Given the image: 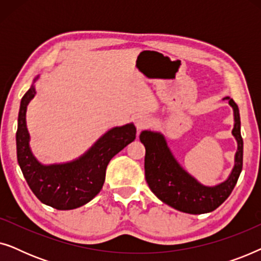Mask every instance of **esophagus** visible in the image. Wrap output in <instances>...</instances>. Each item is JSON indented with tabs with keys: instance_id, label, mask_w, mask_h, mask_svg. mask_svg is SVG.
I'll list each match as a JSON object with an SVG mask.
<instances>
[{
	"instance_id": "34e87169",
	"label": "esophagus",
	"mask_w": 261,
	"mask_h": 261,
	"mask_svg": "<svg viewBox=\"0 0 261 261\" xmlns=\"http://www.w3.org/2000/svg\"><path fill=\"white\" fill-rule=\"evenodd\" d=\"M134 123H135V127H137L138 132H140L148 127L149 119L147 115H145V114H139V115L134 116Z\"/></svg>"
}]
</instances>
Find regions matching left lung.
Instances as JSON below:
<instances>
[{"mask_svg": "<svg viewBox=\"0 0 261 261\" xmlns=\"http://www.w3.org/2000/svg\"><path fill=\"white\" fill-rule=\"evenodd\" d=\"M228 98V97H227ZM234 109L233 135L238 141L235 165L229 178L216 187H204L180 167L160 133L144 130L140 141L146 148L145 178L149 189L160 201L188 214L210 213L222 204L233 191L242 170L244 141L240 132V114L237 103L229 98Z\"/></svg>", "mask_w": 261, "mask_h": 261, "instance_id": "8db88e82", "label": "left lung"}]
</instances>
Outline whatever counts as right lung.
Instances as JSON below:
<instances>
[{
    "instance_id": "obj_1",
    "label": "right lung",
    "mask_w": 261,
    "mask_h": 261,
    "mask_svg": "<svg viewBox=\"0 0 261 261\" xmlns=\"http://www.w3.org/2000/svg\"><path fill=\"white\" fill-rule=\"evenodd\" d=\"M34 95L32 85L21 99L16 130L17 162L28 187L39 201L58 210L76 209L101 191L110 159L134 141L137 129L133 123L115 127L99 138L80 159L58 165H41L31 152L26 126L27 105Z\"/></svg>"
}]
</instances>
